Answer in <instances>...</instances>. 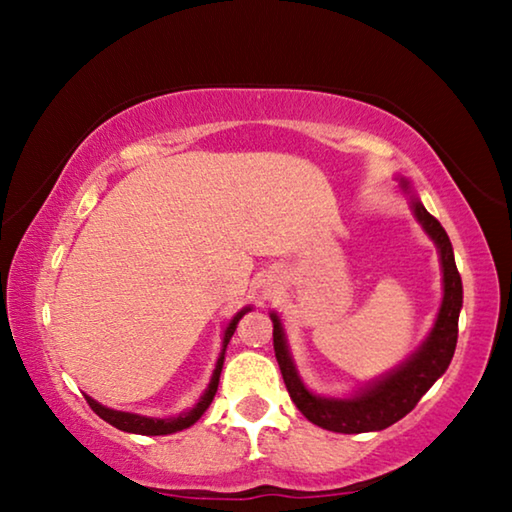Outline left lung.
Returning a JSON list of instances; mask_svg holds the SVG:
<instances>
[{"instance_id": "left-lung-1", "label": "left lung", "mask_w": 512, "mask_h": 512, "mask_svg": "<svg viewBox=\"0 0 512 512\" xmlns=\"http://www.w3.org/2000/svg\"><path fill=\"white\" fill-rule=\"evenodd\" d=\"M404 189L409 185L402 183ZM413 210L422 228L429 232V237L436 241L440 250V262H443V282L445 296L440 305L436 325H433L429 339L422 343V348L413 357L393 370L377 384H372L366 391L350 397V400H327V397L311 395L298 377L293 361L289 357L287 341L277 316L273 314V348L277 366L282 370V379L287 384L293 404L309 422L318 424L327 431L336 433H366L381 431L391 427L397 420H402L406 413L415 409L420 397L429 391L454 357L456 339H458V311L463 307V284L461 275L454 262L452 241L436 216H431L424 205L415 198Z\"/></svg>"}]
</instances>
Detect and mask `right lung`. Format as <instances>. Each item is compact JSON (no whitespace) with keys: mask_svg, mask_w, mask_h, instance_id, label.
I'll list each match as a JSON object with an SVG mask.
<instances>
[{"mask_svg":"<svg viewBox=\"0 0 512 512\" xmlns=\"http://www.w3.org/2000/svg\"><path fill=\"white\" fill-rule=\"evenodd\" d=\"M246 311H248V309H241L239 314L230 320L228 329H225V336H223V352H221L219 361H216V368H214V375H212L210 386H207V391L203 393V397H201V400H198V404L194 406L192 411L178 415V418H167V420L144 418V415H135V413H124V411L106 409V406H101L99 402H94L92 397L85 395V400H88L90 409H92L94 413H97L101 420L110 422L112 427H117V429H121V431H128V433H142V436H167V433H173V431H180V429L192 427V424H194L198 418H201L207 406H210V402L214 400L216 388H219V377H221V368H223V354H225V348H228L232 334H235V329H237V323L241 320V316L246 314Z\"/></svg>","mask_w":512,"mask_h":512,"instance_id":"right-lung-1","label":"right lung"}]
</instances>
